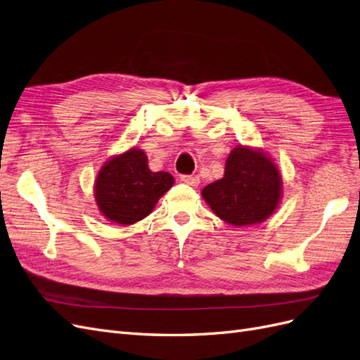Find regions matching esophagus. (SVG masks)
I'll return each mask as SVG.
<instances>
[{"label":"esophagus","instance_id":"34e87169","mask_svg":"<svg viewBox=\"0 0 360 360\" xmlns=\"http://www.w3.org/2000/svg\"><path fill=\"white\" fill-rule=\"evenodd\" d=\"M180 180L183 183L189 184V186H198L200 184V177H197V176H180Z\"/></svg>","mask_w":360,"mask_h":360}]
</instances>
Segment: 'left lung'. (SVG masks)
<instances>
[{
	"mask_svg": "<svg viewBox=\"0 0 360 360\" xmlns=\"http://www.w3.org/2000/svg\"><path fill=\"white\" fill-rule=\"evenodd\" d=\"M281 174L264 153L236 147L221 180L207 184L202 197L212 210L234 226L266 221L281 198Z\"/></svg>",
	"mask_w": 360,
	"mask_h": 360,
	"instance_id": "1",
	"label": "left lung"
}]
</instances>
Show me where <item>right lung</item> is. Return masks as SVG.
<instances>
[{"label":"right lung","mask_w":360,"mask_h":360,"mask_svg":"<svg viewBox=\"0 0 360 360\" xmlns=\"http://www.w3.org/2000/svg\"><path fill=\"white\" fill-rule=\"evenodd\" d=\"M144 151L130 148L105 163L96 180V201L108 219L132 225L151 213L172 184L169 172H151Z\"/></svg>","instance_id":"add662e5"}]
</instances>
